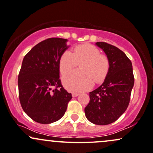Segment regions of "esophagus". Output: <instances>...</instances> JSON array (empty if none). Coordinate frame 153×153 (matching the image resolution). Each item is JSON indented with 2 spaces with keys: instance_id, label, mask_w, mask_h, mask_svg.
<instances>
[{
  "instance_id": "esophagus-1",
  "label": "esophagus",
  "mask_w": 153,
  "mask_h": 153,
  "mask_svg": "<svg viewBox=\"0 0 153 153\" xmlns=\"http://www.w3.org/2000/svg\"><path fill=\"white\" fill-rule=\"evenodd\" d=\"M79 95V93H76V92H73V93H72V97H77V96H78Z\"/></svg>"
}]
</instances>
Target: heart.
Wrapping results in <instances>:
<instances>
[{
  "instance_id": "1",
  "label": "heart",
  "mask_w": 153,
  "mask_h": 153,
  "mask_svg": "<svg viewBox=\"0 0 153 153\" xmlns=\"http://www.w3.org/2000/svg\"><path fill=\"white\" fill-rule=\"evenodd\" d=\"M79 64V71H75L63 77V83L68 90L80 92L90 89L96 82H100L108 72V58L100 54V50L90 44L77 45L72 53L66 51L60 57L59 68L62 74L72 71Z\"/></svg>"
}]
</instances>
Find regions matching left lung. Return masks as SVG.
Returning <instances> with one entry per match:
<instances>
[{
    "label": "left lung",
    "mask_w": 153,
    "mask_h": 153,
    "mask_svg": "<svg viewBox=\"0 0 153 153\" xmlns=\"http://www.w3.org/2000/svg\"><path fill=\"white\" fill-rule=\"evenodd\" d=\"M108 58L110 67L103 83L90 92V102L85 107L86 118L97 125L114 122L127 108L134 84L132 63L126 55L114 45L95 43Z\"/></svg>",
    "instance_id": "1"
}]
</instances>
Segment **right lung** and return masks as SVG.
<instances>
[{
    "label": "right lung",
    "mask_w": 153,
    "mask_h": 153,
    "mask_svg": "<svg viewBox=\"0 0 153 153\" xmlns=\"http://www.w3.org/2000/svg\"><path fill=\"white\" fill-rule=\"evenodd\" d=\"M67 42L68 39L58 37L42 41L22 61L18 76L20 103L27 116L37 123L58 121L72 98L59 79V60L69 47Z\"/></svg>",
    "instance_id": "add662e5"
}]
</instances>
